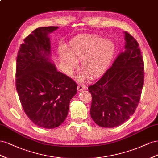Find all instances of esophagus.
Returning a JSON list of instances; mask_svg holds the SVG:
<instances>
[{"instance_id": "esophagus-1", "label": "esophagus", "mask_w": 158, "mask_h": 158, "mask_svg": "<svg viewBox=\"0 0 158 158\" xmlns=\"http://www.w3.org/2000/svg\"><path fill=\"white\" fill-rule=\"evenodd\" d=\"M85 89V85H81V84H79V85H78V87H77V90H78L79 91H82V90H83V89Z\"/></svg>"}]
</instances>
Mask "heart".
Masks as SVG:
<instances>
[{
  "label": "heart",
  "instance_id": "1",
  "mask_svg": "<svg viewBox=\"0 0 158 158\" xmlns=\"http://www.w3.org/2000/svg\"><path fill=\"white\" fill-rule=\"evenodd\" d=\"M116 52L115 44L98 36L79 35L71 39L66 48L58 53L67 74L71 75L80 60L83 70L81 77L95 78L102 75L109 67Z\"/></svg>",
  "mask_w": 158,
  "mask_h": 158
}]
</instances>
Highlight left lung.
Wrapping results in <instances>:
<instances>
[{
  "mask_svg": "<svg viewBox=\"0 0 158 158\" xmlns=\"http://www.w3.org/2000/svg\"><path fill=\"white\" fill-rule=\"evenodd\" d=\"M124 51L95 83L91 93L90 113L93 121L104 128L123 124L133 115L140 99L144 67L138 43L125 31Z\"/></svg>",
  "mask_w": 158,
  "mask_h": 158,
  "instance_id": "8db88e82",
  "label": "left lung"
}]
</instances>
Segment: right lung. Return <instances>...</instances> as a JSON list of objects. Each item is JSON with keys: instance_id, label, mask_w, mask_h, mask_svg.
<instances>
[{"instance_id": "right-lung-1", "label": "right lung", "mask_w": 158, "mask_h": 158, "mask_svg": "<svg viewBox=\"0 0 158 158\" xmlns=\"http://www.w3.org/2000/svg\"><path fill=\"white\" fill-rule=\"evenodd\" d=\"M57 28L34 30L24 40L16 58V87L22 108L34 124L47 129L64 123L77 91L74 81L58 71L50 60L48 35Z\"/></svg>"}]
</instances>
